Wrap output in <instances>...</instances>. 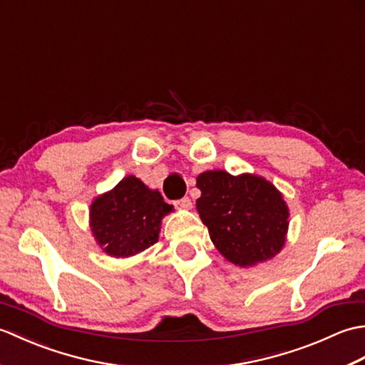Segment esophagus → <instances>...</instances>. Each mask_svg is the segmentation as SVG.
Returning a JSON list of instances; mask_svg holds the SVG:
<instances>
[{"label":"esophagus","mask_w":365,"mask_h":365,"mask_svg":"<svg viewBox=\"0 0 365 365\" xmlns=\"http://www.w3.org/2000/svg\"><path fill=\"white\" fill-rule=\"evenodd\" d=\"M174 205H175V208H178V210H190V208L192 207V202H191L190 197L185 196V197H182V199L175 200Z\"/></svg>","instance_id":"obj_1"}]
</instances>
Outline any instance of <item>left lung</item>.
<instances>
[{"label":"left lung","instance_id":"obj_1","mask_svg":"<svg viewBox=\"0 0 365 365\" xmlns=\"http://www.w3.org/2000/svg\"><path fill=\"white\" fill-rule=\"evenodd\" d=\"M196 208L213 245L240 267L273 259L289 229V207L263 177L207 170L197 177Z\"/></svg>","mask_w":365,"mask_h":365}]
</instances>
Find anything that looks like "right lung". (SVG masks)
I'll use <instances>...</instances> for the list:
<instances>
[{
    "label": "right lung",
    "mask_w": 365,
    "mask_h": 365,
    "mask_svg": "<svg viewBox=\"0 0 365 365\" xmlns=\"http://www.w3.org/2000/svg\"><path fill=\"white\" fill-rule=\"evenodd\" d=\"M173 205L128 175L115 187L96 197L91 205V229L100 247L113 257H130L158 242L163 216Z\"/></svg>",
    "instance_id": "right-lung-1"
}]
</instances>
